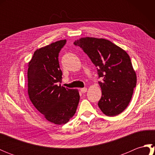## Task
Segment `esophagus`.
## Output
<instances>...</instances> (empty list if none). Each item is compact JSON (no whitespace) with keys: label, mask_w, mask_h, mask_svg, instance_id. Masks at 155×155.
<instances>
[{"label":"esophagus","mask_w":155,"mask_h":155,"mask_svg":"<svg viewBox=\"0 0 155 155\" xmlns=\"http://www.w3.org/2000/svg\"><path fill=\"white\" fill-rule=\"evenodd\" d=\"M81 91L83 93H86V92L87 91V88H81Z\"/></svg>","instance_id":"34e87169"}]
</instances>
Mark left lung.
Here are the masks:
<instances>
[{"label": "left lung", "instance_id": "left-lung-1", "mask_svg": "<svg viewBox=\"0 0 155 155\" xmlns=\"http://www.w3.org/2000/svg\"><path fill=\"white\" fill-rule=\"evenodd\" d=\"M97 67L102 97L98 107L107 116L121 113L129 104L137 84V76L129 56L110 41L91 37L74 42Z\"/></svg>", "mask_w": 155, "mask_h": 155}]
</instances>
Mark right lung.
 Returning a JSON list of instances; mask_svg holds the SVG:
<instances>
[{"label": "right lung", "mask_w": 155, "mask_h": 155, "mask_svg": "<svg viewBox=\"0 0 155 155\" xmlns=\"http://www.w3.org/2000/svg\"><path fill=\"white\" fill-rule=\"evenodd\" d=\"M67 40L53 42L34 52L28 68V93L35 107L56 124L74 116L80 100L77 89L58 85L62 82L58 55Z\"/></svg>", "instance_id": "1"}]
</instances>
